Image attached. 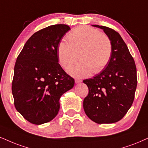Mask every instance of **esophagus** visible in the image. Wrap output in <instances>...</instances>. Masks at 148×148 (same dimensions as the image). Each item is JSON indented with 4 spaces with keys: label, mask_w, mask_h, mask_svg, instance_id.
Listing matches in <instances>:
<instances>
[{
    "label": "esophagus",
    "mask_w": 148,
    "mask_h": 148,
    "mask_svg": "<svg viewBox=\"0 0 148 148\" xmlns=\"http://www.w3.org/2000/svg\"><path fill=\"white\" fill-rule=\"evenodd\" d=\"M75 82L76 84H79L80 82H82V80L79 79H75Z\"/></svg>",
    "instance_id": "34e87169"
}]
</instances>
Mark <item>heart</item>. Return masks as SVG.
Wrapping results in <instances>:
<instances>
[{"mask_svg": "<svg viewBox=\"0 0 148 148\" xmlns=\"http://www.w3.org/2000/svg\"><path fill=\"white\" fill-rule=\"evenodd\" d=\"M67 39L68 42L62 40L58 45V60L63 68L69 69L79 57L81 61L69 70L75 77L99 73L110 62L112 43L105 33L90 27H79L69 32Z\"/></svg>", "mask_w": 148, "mask_h": 148, "instance_id": "1", "label": "heart"}]
</instances>
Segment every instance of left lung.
<instances>
[{
    "instance_id": "obj_1",
    "label": "left lung",
    "mask_w": 148,
    "mask_h": 148,
    "mask_svg": "<svg viewBox=\"0 0 148 148\" xmlns=\"http://www.w3.org/2000/svg\"><path fill=\"white\" fill-rule=\"evenodd\" d=\"M92 26L103 29L110 37L112 54L99 74L83 81L88 88L84 110L97 123H115L125 116L134 101L137 85L135 62L118 32L105 26Z\"/></svg>"
}]
</instances>
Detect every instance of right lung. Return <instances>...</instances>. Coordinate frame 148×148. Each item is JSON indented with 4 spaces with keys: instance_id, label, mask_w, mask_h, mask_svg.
<instances>
[{
    "instance_id": "right-lung-1",
    "label": "right lung",
    "mask_w": 148,
    "mask_h": 148,
    "mask_svg": "<svg viewBox=\"0 0 148 148\" xmlns=\"http://www.w3.org/2000/svg\"><path fill=\"white\" fill-rule=\"evenodd\" d=\"M70 27L51 25L29 38L16 60L12 90L14 106L25 119L36 125L51 121L60 99L74 86L75 80L58 63V47Z\"/></svg>"
}]
</instances>
